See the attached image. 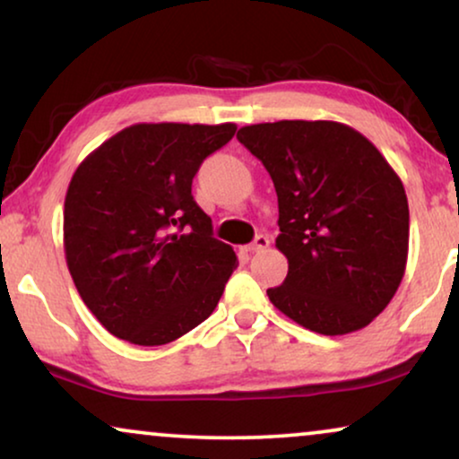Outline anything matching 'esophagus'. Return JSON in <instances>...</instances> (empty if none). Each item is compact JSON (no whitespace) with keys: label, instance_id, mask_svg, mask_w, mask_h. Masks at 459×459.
<instances>
[{"label":"esophagus","instance_id":"1","mask_svg":"<svg viewBox=\"0 0 459 459\" xmlns=\"http://www.w3.org/2000/svg\"><path fill=\"white\" fill-rule=\"evenodd\" d=\"M269 247V238L267 236H256L253 244H248V253H261V250H265Z\"/></svg>","mask_w":459,"mask_h":459}]
</instances>
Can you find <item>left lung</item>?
Listing matches in <instances>:
<instances>
[{
    "mask_svg": "<svg viewBox=\"0 0 459 459\" xmlns=\"http://www.w3.org/2000/svg\"><path fill=\"white\" fill-rule=\"evenodd\" d=\"M238 140L272 175L275 248L288 259L275 309L303 328L342 336L386 309L403 280L410 209L403 181L359 131L336 121L247 125Z\"/></svg>",
    "mask_w": 459,
    "mask_h": 459,
    "instance_id": "8db88e82",
    "label": "left lung"
}]
</instances>
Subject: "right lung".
I'll return each instance as SVG.
<instances>
[{
	"label": "right lung",
	"mask_w": 459,
	"mask_h": 459,
	"mask_svg": "<svg viewBox=\"0 0 459 459\" xmlns=\"http://www.w3.org/2000/svg\"><path fill=\"white\" fill-rule=\"evenodd\" d=\"M234 123H135L87 154L65 198L74 286L112 336L140 347L203 324L238 267L194 203L192 179Z\"/></svg>",
	"instance_id": "right-lung-1"
}]
</instances>
